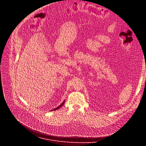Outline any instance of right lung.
<instances>
[{"mask_svg":"<svg viewBox=\"0 0 146 146\" xmlns=\"http://www.w3.org/2000/svg\"><path fill=\"white\" fill-rule=\"evenodd\" d=\"M64 103H65V100L63 102H62V104H60V105H59V106H58L57 108H55V109H52V110H51V111H54V110H57V109H59L60 108H61L62 106H63V105H64Z\"/></svg>","mask_w":146,"mask_h":146,"instance_id":"right-lung-1","label":"right lung"}]
</instances>
